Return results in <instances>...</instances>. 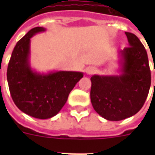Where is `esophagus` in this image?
Here are the masks:
<instances>
[{
	"label": "esophagus",
	"mask_w": 155,
	"mask_h": 155,
	"mask_svg": "<svg viewBox=\"0 0 155 155\" xmlns=\"http://www.w3.org/2000/svg\"><path fill=\"white\" fill-rule=\"evenodd\" d=\"M86 72H87V75H92V74H94V73L96 72V68H93V67H89V68H87Z\"/></svg>",
	"instance_id": "1"
}]
</instances>
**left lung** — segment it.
I'll list each match as a JSON object with an SVG mask.
<instances>
[{
  "mask_svg": "<svg viewBox=\"0 0 155 155\" xmlns=\"http://www.w3.org/2000/svg\"><path fill=\"white\" fill-rule=\"evenodd\" d=\"M130 47L119 51L120 75L91 77V102L96 112L108 120L135 115L149 93L151 75L147 51L138 38L125 32Z\"/></svg>",
  "mask_w": 155,
  "mask_h": 155,
  "instance_id": "left-lung-1",
  "label": "left lung"
}]
</instances>
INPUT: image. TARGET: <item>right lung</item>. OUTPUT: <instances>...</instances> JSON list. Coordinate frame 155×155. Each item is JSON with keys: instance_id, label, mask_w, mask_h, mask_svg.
Here are the masks:
<instances>
[{"instance_id": "right-lung-1", "label": "right lung", "mask_w": 155, "mask_h": 155, "mask_svg": "<svg viewBox=\"0 0 155 155\" xmlns=\"http://www.w3.org/2000/svg\"><path fill=\"white\" fill-rule=\"evenodd\" d=\"M43 27L30 30L13 51L7 69L8 88L13 102L21 111L38 119L51 118L62 109L83 72L58 71L39 73L30 63V38Z\"/></svg>"}]
</instances>
